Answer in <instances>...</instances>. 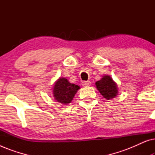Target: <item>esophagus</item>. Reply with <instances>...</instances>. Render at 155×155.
I'll use <instances>...</instances> for the list:
<instances>
[{
  "mask_svg": "<svg viewBox=\"0 0 155 155\" xmlns=\"http://www.w3.org/2000/svg\"><path fill=\"white\" fill-rule=\"evenodd\" d=\"M91 84L90 81H82V85L83 87H86V86H90Z\"/></svg>",
  "mask_w": 155,
  "mask_h": 155,
  "instance_id": "obj_1",
  "label": "esophagus"
}]
</instances>
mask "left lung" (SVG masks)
<instances>
[{"instance_id":"left-lung-1","label":"left lung","mask_w":155,"mask_h":155,"mask_svg":"<svg viewBox=\"0 0 155 155\" xmlns=\"http://www.w3.org/2000/svg\"><path fill=\"white\" fill-rule=\"evenodd\" d=\"M95 84L97 90L107 100L115 98L118 95V89L117 84L109 75L102 76L101 79L97 81Z\"/></svg>"}]
</instances>
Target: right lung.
Instances as JSON below:
<instances>
[{
	"label": "right lung",
	"instance_id": "add662e5",
	"mask_svg": "<svg viewBox=\"0 0 155 155\" xmlns=\"http://www.w3.org/2000/svg\"><path fill=\"white\" fill-rule=\"evenodd\" d=\"M80 88V86L71 83L65 78H59L54 82L52 94L56 101L67 105L71 102Z\"/></svg>",
	"mask_w": 155,
	"mask_h": 155
}]
</instances>
